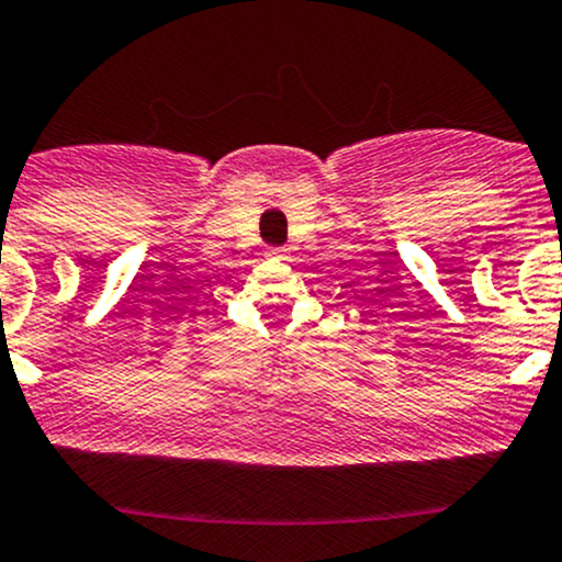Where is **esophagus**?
I'll return each mask as SVG.
<instances>
[{
  "label": "esophagus",
  "mask_w": 562,
  "mask_h": 562,
  "mask_svg": "<svg viewBox=\"0 0 562 562\" xmlns=\"http://www.w3.org/2000/svg\"><path fill=\"white\" fill-rule=\"evenodd\" d=\"M269 256L271 258H285V247H271Z\"/></svg>",
  "instance_id": "1"
}]
</instances>
